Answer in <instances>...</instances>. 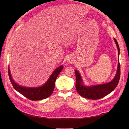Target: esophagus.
<instances>
[{
    "mask_svg": "<svg viewBox=\"0 0 129 129\" xmlns=\"http://www.w3.org/2000/svg\"><path fill=\"white\" fill-rule=\"evenodd\" d=\"M69 62H71V61H72V60H71V59L70 58V59H69Z\"/></svg>",
    "mask_w": 129,
    "mask_h": 129,
    "instance_id": "obj_1",
    "label": "esophagus"
}]
</instances>
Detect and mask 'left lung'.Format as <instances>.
Returning a JSON list of instances; mask_svg holds the SVG:
<instances>
[{
  "label": "left lung",
  "instance_id": "left-lung-1",
  "mask_svg": "<svg viewBox=\"0 0 129 129\" xmlns=\"http://www.w3.org/2000/svg\"><path fill=\"white\" fill-rule=\"evenodd\" d=\"M114 40L118 50V65L116 75L110 82L105 84L86 86L83 84V80L79 72L75 70L76 89L81 96L89 99L96 100L102 98L111 92L117 86L120 77V65L119 63V46L116 39Z\"/></svg>",
  "mask_w": 129,
  "mask_h": 129
}]
</instances>
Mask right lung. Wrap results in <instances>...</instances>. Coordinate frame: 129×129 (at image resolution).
Returning <instances> with one entry per match:
<instances>
[{
  "label": "right lung",
  "mask_w": 129,
  "mask_h": 129,
  "mask_svg": "<svg viewBox=\"0 0 129 129\" xmlns=\"http://www.w3.org/2000/svg\"><path fill=\"white\" fill-rule=\"evenodd\" d=\"M63 69V65L57 67L53 72L47 82L43 86L38 87H24L18 85L12 78L9 67H8V75L11 83L15 90L31 100H40L45 99L51 95L55 87L57 77Z\"/></svg>",
  "instance_id": "obj_1"
}]
</instances>
